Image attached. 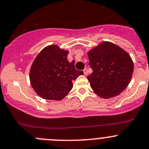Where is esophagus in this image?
<instances>
[{"label": "esophagus", "mask_w": 149, "mask_h": 149, "mask_svg": "<svg viewBox=\"0 0 149 149\" xmlns=\"http://www.w3.org/2000/svg\"><path fill=\"white\" fill-rule=\"evenodd\" d=\"M83 72H84V76H87V75L88 74V73H87V68H84V70H83Z\"/></svg>", "instance_id": "1"}]
</instances>
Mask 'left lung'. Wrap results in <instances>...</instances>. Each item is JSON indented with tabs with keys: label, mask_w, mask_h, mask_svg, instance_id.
Segmentation results:
<instances>
[{
	"label": "left lung",
	"mask_w": 149,
	"mask_h": 149,
	"mask_svg": "<svg viewBox=\"0 0 149 149\" xmlns=\"http://www.w3.org/2000/svg\"><path fill=\"white\" fill-rule=\"evenodd\" d=\"M93 73L87 76L90 87L103 98L123 92L132 79L134 64L123 48L110 42H102L87 53Z\"/></svg>",
	"instance_id": "obj_1"
}]
</instances>
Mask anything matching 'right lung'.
I'll use <instances>...</instances> for the list:
<instances>
[{
    "label": "right lung",
    "mask_w": 149,
    "mask_h": 149,
    "mask_svg": "<svg viewBox=\"0 0 149 149\" xmlns=\"http://www.w3.org/2000/svg\"><path fill=\"white\" fill-rule=\"evenodd\" d=\"M68 51L58 45L45 47L37 56L31 67L29 78L31 87L38 95L47 100L65 98L73 88V80L84 75L68 62Z\"/></svg>",
    "instance_id": "obj_1"
}]
</instances>
